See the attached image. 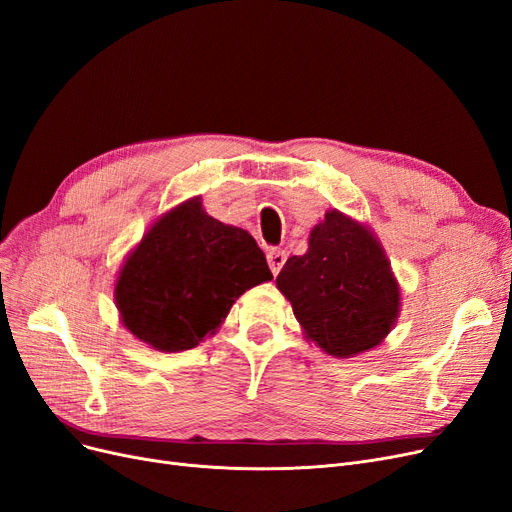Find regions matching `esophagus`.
Returning <instances> with one entry per match:
<instances>
[{
  "mask_svg": "<svg viewBox=\"0 0 512 512\" xmlns=\"http://www.w3.org/2000/svg\"><path fill=\"white\" fill-rule=\"evenodd\" d=\"M284 261H286V253H284V251L272 249V251L268 253V263H270V270H272V274H274V276L282 270Z\"/></svg>",
  "mask_w": 512,
  "mask_h": 512,
  "instance_id": "34e87169",
  "label": "esophagus"
}]
</instances>
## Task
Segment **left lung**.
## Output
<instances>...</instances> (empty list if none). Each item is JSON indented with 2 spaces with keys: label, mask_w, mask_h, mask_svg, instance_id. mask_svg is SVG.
Segmentation results:
<instances>
[{
  "label": "left lung",
  "mask_w": 512,
  "mask_h": 512,
  "mask_svg": "<svg viewBox=\"0 0 512 512\" xmlns=\"http://www.w3.org/2000/svg\"><path fill=\"white\" fill-rule=\"evenodd\" d=\"M276 286L291 301L305 339L332 358H355L381 345L402 309L381 240L337 209L311 228L307 253L284 263Z\"/></svg>",
  "instance_id": "obj_1"
}]
</instances>
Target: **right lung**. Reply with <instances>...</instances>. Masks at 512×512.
<instances>
[{
	"mask_svg": "<svg viewBox=\"0 0 512 512\" xmlns=\"http://www.w3.org/2000/svg\"><path fill=\"white\" fill-rule=\"evenodd\" d=\"M272 278L255 238L207 215L194 196L163 213L125 257L115 303L133 337L175 353L215 335L236 299Z\"/></svg>",
	"mask_w": 512,
	"mask_h": 512,
	"instance_id": "1",
	"label": "right lung"
}]
</instances>
